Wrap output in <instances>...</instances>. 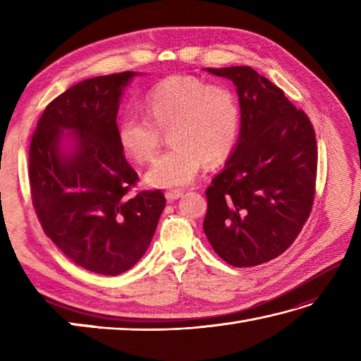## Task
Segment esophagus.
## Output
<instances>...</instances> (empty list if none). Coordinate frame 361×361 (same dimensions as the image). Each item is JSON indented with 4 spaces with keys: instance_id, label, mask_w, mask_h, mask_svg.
<instances>
[{
    "instance_id": "1",
    "label": "esophagus",
    "mask_w": 361,
    "mask_h": 361,
    "mask_svg": "<svg viewBox=\"0 0 361 361\" xmlns=\"http://www.w3.org/2000/svg\"><path fill=\"white\" fill-rule=\"evenodd\" d=\"M183 194H185V190H181V189H171V190H166V198H167V202H175V200H178L180 197H183Z\"/></svg>"
}]
</instances>
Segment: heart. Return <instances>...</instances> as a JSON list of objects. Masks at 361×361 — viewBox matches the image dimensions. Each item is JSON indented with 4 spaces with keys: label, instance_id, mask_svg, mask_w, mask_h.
Segmentation results:
<instances>
[{
    "label": "heart",
    "instance_id": "heart-1",
    "mask_svg": "<svg viewBox=\"0 0 361 361\" xmlns=\"http://www.w3.org/2000/svg\"><path fill=\"white\" fill-rule=\"evenodd\" d=\"M147 116L126 113L118 122L121 149L136 161H149L172 128L171 150L153 161L145 181L153 188H181L194 181L203 161L220 164L231 155L240 128V106L231 88L211 85L195 75H171L144 96Z\"/></svg>",
    "mask_w": 361,
    "mask_h": 361
}]
</instances>
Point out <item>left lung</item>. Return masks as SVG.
<instances>
[{"label": "left lung", "instance_id": "left-lung-1", "mask_svg": "<svg viewBox=\"0 0 361 361\" xmlns=\"http://www.w3.org/2000/svg\"><path fill=\"white\" fill-rule=\"evenodd\" d=\"M237 87L240 135L206 189L203 231L234 267L282 255L307 221L317 183L315 130L283 91L250 66L206 68Z\"/></svg>", "mask_w": 361, "mask_h": 361}]
</instances>
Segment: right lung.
<instances>
[{"instance_id":"right-lung-1","label":"right lung","mask_w":361,"mask_h":361,"mask_svg":"<svg viewBox=\"0 0 361 361\" xmlns=\"http://www.w3.org/2000/svg\"><path fill=\"white\" fill-rule=\"evenodd\" d=\"M135 75L68 88L44 109L29 149L30 195L44 234L74 264L105 276L144 256L166 206L161 190L130 194L137 173L118 142L116 116Z\"/></svg>"}]
</instances>
